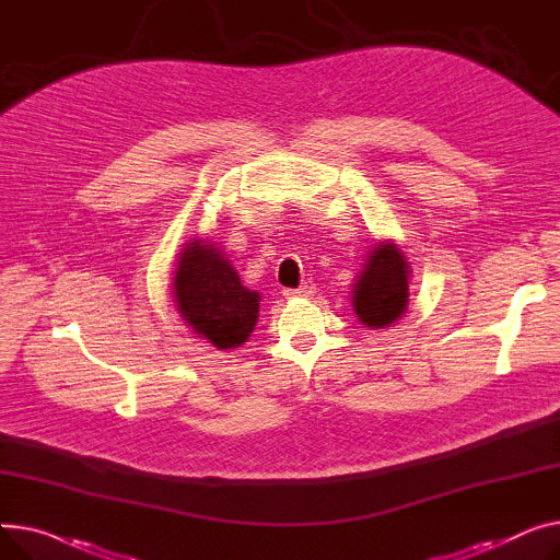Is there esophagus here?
Here are the masks:
<instances>
[{
  "label": "esophagus",
  "instance_id": "esophagus-1",
  "mask_svg": "<svg viewBox=\"0 0 560 560\" xmlns=\"http://www.w3.org/2000/svg\"><path fill=\"white\" fill-rule=\"evenodd\" d=\"M316 293V284L314 282H303L299 289H284L287 299H310V295Z\"/></svg>",
  "mask_w": 560,
  "mask_h": 560
}]
</instances>
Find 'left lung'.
<instances>
[{
	"label": "left lung",
	"mask_w": 560,
	"mask_h": 560,
	"mask_svg": "<svg viewBox=\"0 0 560 560\" xmlns=\"http://www.w3.org/2000/svg\"><path fill=\"white\" fill-rule=\"evenodd\" d=\"M409 261L396 242H375L352 291V312L361 325L382 330L402 318L409 305Z\"/></svg>",
	"instance_id": "obj_1"
}]
</instances>
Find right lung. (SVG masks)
Segmentation results:
<instances>
[{
    "label": "right lung",
    "mask_w": 560,
    "mask_h": 560,
    "mask_svg": "<svg viewBox=\"0 0 560 560\" xmlns=\"http://www.w3.org/2000/svg\"><path fill=\"white\" fill-rule=\"evenodd\" d=\"M172 301L194 335L219 350L248 341L259 316V293L242 284L233 261L210 240L183 244L172 278Z\"/></svg>",
    "instance_id": "obj_1"
}]
</instances>
